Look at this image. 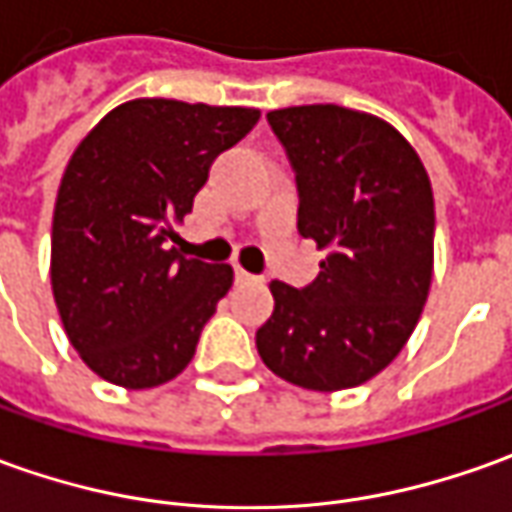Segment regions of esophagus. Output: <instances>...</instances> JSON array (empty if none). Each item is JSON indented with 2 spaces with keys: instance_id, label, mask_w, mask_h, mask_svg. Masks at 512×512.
Returning a JSON list of instances; mask_svg holds the SVG:
<instances>
[{
  "instance_id": "esophagus-1",
  "label": "esophagus",
  "mask_w": 512,
  "mask_h": 512,
  "mask_svg": "<svg viewBox=\"0 0 512 512\" xmlns=\"http://www.w3.org/2000/svg\"><path fill=\"white\" fill-rule=\"evenodd\" d=\"M260 277H255V274H249L246 269H241V266H235V283H257Z\"/></svg>"
}]
</instances>
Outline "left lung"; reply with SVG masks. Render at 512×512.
<instances>
[{
  "label": "left lung",
  "instance_id": "obj_1",
  "mask_svg": "<svg viewBox=\"0 0 512 512\" xmlns=\"http://www.w3.org/2000/svg\"><path fill=\"white\" fill-rule=\"evenodd\" d=\"M294 170L297 229L328 257L311 285H269L257 330L271 373L314 392L370 381L403 350L434 266V196L415 148L384 120L344 106L266 114Z\"/></svg>",
  "mask_w": 512,
  "mask_h": 512
}]
</instances>
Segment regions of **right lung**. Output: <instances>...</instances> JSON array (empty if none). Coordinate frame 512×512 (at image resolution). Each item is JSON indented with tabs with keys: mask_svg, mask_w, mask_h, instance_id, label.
Instances as JSON below:
<instances>
[{
	"mask_svg": "<svg viewBox=\"0 0 512 512\" xmlns=\"http://www.w3.org/2000/svg\"><path fill=\"white\" fill-rule=\"evenodd\" d=\"M257 109L142 97L109 111L64 170L52 215V294L66 336L100 378L159 387L182 373L232 285V266L170 249L215 156Z\"/></svg>",
	"mask_w": 512,
	"mask_h": 512,
	"instance_id": "right-lung-1",
	"label": "right lung"
}]
</instances>
